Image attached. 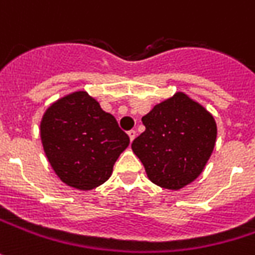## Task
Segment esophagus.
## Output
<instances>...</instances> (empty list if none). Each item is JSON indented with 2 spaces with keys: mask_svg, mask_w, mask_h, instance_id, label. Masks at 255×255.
<instances>
[{
  "mask_svg": "<svg viewBox=\"0 0 255 255\" xmlns=\"http://www.w3.org/2000/svg\"><path fill=\"white\" fill-rule=\"evenodd\" d=\"M128 136H129V141H134V138L136 136L135 129H129V131H128Z\"/></svg>",
  "mask_w": 255,
  "mask_h": 255,
  "instance_id": "esophagus-1",
  "label": "esophagus"
}]
</instances>
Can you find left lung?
I'll list each match as a JSON object with an SVG mask.
<instances>
[{
  "label": "left lung",
  "instance_id": "1",
  "mask_svg": "<svg viewBox=\"0 0 255 255\" xmlns=\"http://www.w3.org/2000/svg\"><path fill=\"white\" fill-rule=\"evenodd\" d=\"M145 131L131 148L151 182L178 190L202 173L213 152V116L183 93L156 104L142 117Z\"/></svg>",
  "mask_w": 255,
  "mask_h": 255
}]
</instances>
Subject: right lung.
Instances as JSON below:
<instances>
[{
  "mask_svg": "<svg viewBox=\"0 0 255 255\" xmlns=\"http://www.w3.org/2000/svg\"><path fill=\"white\" fill-rule=\"evenodd\" d=\"M40 138L60 180L80 190L109 179L129 144L117 120L86 92L72 93L49 107L40 121Z\"/></svg>",
  "mask_w": 255,
  "mask_h": 255,
  "instance_id": "right-lung-1",
  "label": "right lung"
}]
</instances>
